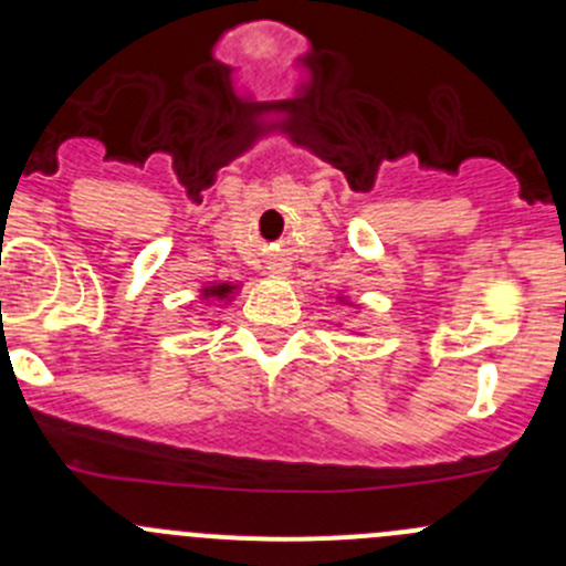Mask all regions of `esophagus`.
Masks as SVG:
<instances>
[{
    "mask_svg": "<svg viewBox=\"0 0 566 566\" xmlns=\"http://www.w3.org/2000/svg\"><path fill=\"white\" fill-rule=\"evenodd\" d=\"M268 273H271L273 279H287L290 265L287 262H271V265H268Z\"/></svg>",
    "mask_w": 566,
    "mask_h": 566,
    "instance_id": "34e87169",
    "label": "esophagus"
}]
</instances>
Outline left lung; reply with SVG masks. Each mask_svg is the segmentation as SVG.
<instances>
[{"label": "left lung", "mask_w": 566, "mask_h": 566, "mask_svg": "<svg viewBox=\"0 0 566 566\" xmlns=\"http://www.w3.org/2000/svg\"><path fill=\"white\" fill-rule=\"evenodd\" d=\"M336 301H339V304H342V306H353V310H358V304H353V301H350V295L339 293V295H336Z\"/></svg>", "instance_id": "1"}]
</instances>
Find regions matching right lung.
Here are the masks:
<instances>
[{
	"instance_id": "right-lung-1",
	"label": "right lung",
	"mask_w": 566,
	"mask_h": 566,
	"mask_svg": "<svg viewBox=\"0 0 566 566\" xmlns=\"http://www.w3.org/2000/svg\"><path fill=\"white\" fill-rule=\"evenodd\" d=\"M241 284L235 282H208L205 287H199V304H230L235 301Z\"/></svg>"
}]
</instances>
